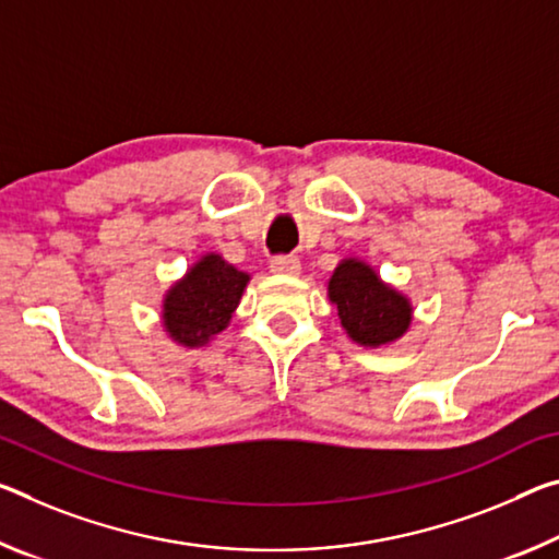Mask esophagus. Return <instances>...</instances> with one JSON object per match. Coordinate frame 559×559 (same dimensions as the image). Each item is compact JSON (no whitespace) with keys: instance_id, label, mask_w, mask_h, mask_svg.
Instances as JSON below:
<instances>
[{"instance_id":"34e87169","label":"esophagus","mask_w":559,"mask_h":559,"mask_svg":"<svg viewBox=\"0 0 559 559\" xmlns=\"http://www.w3.org/2000/svg\"><path fill=\"white\" fill-rule=\"evenodd\" d=\"M271 271L278 273V276H298L300 261L296 255H276V259L271 261Z\"/></svg>"}]
</instances>
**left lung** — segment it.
<instances>
[{
    "instance_id": "left-lung-1",
    "label": "left lung",
    "mask_w": 559,
    "mask_h": 559,
    "mask_svg": "<svg viewBox=\"0 0 559 559\" xmlns=\"http://www.w3.org/2000/svg\"><path fill=\"white\" fill-rule=\"evenodd\" d=\"M328 298L348 338L366 348L401 341L413 323V304L360 259H343L328 281Z\"/></svg>"
}]
</instances>
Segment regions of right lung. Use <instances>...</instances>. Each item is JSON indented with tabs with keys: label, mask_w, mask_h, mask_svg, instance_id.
<instances>
[{
	"label": "right lung",
	"mask_w": 559,
	"mask_h": 559,
	"mask_svg": "<svg viewBox=\"0 0 559 559\" xmlns=\"http://www.w3.org/2000/svg\"><path fill=\"white\" fill-rule=\"evenodd\" d=\"M246 271H238L218 253H203L164 294L162 325L168 338L183 348H201L231 323L248 286Z\"/></svg>",
	"instance_id": "right-lung-1"
}]
</instances>
